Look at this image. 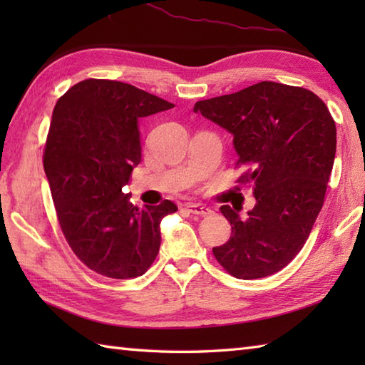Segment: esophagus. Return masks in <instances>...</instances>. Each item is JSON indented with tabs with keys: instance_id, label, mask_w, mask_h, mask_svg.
<instances>
[{
	"instance_id": "obj_1",
	"label": "esophagus",
	"mask_w": 365,
	"mask_h": 365,
	"mask_svg": "<svg viewBox=\"0 0 365 365\" xmlns=\"http://www.w3.org/2000/svg\"><path fill=\"white\" fill-rule=\"evenodd\" d=\"M188 208V212L190 213H192V215H200V216H207V215H210L212 213V210L208 207H204V205H200V204H192V202H190V204H187L185 205Z\"/></svg>"
}]
</instances>
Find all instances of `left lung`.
Masks as SVG:
<instances>
[{"label": "left lung", "mask_w": 365, "mask_h": 365, "mask_svg": "<svg viewBox=\"0 0 365 365\" xmlns=\"http://www.w3.org/2000/svg\"><path fill=\"white\" fill-rule=\"evenodd\" d=\"M195 113L234 136L255 205L247 218L222 205L229 242L213 247L237 279L277 273L294 259L319 216L336 158V123L323 100L304 88L262 81L202 100Z\"/></svg>", "instance_id": "8db88e82"}]
</instances>
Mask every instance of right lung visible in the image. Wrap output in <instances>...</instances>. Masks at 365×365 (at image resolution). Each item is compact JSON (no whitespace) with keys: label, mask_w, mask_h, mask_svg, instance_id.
<instances>
[{"label":"right lung","mask_w":365,"mask_h":365,"mask_svg":"<svg viewBox=\"0 0 365 365\" xmlns=\"http://www.w3.org/2000/svg\"><path fill=\"white\" fill-rule=\"evenodd\" d=\"M170 108L113 80H84L54 106L45 175L68 246L98 274L143 276L160 250L161 220L177 212L170 200L138 208L123 192L141 161L139 120Z\"/></svg>","instance_id":"add662e5"}]
</instances>
